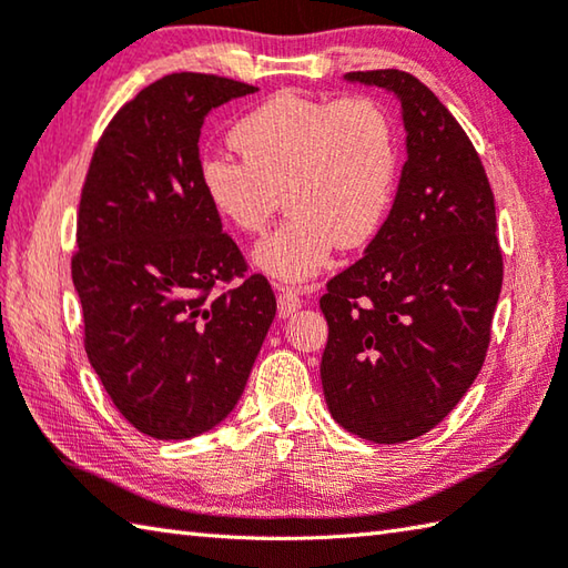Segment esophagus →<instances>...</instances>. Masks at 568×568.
<instances>
[{"label":"esophagus","instance_id":"esophagus-1","mask_svg":"<svg viewBox=\"0 0 568 568\" xmlns=\"http://www.w3.org/2000/svg\"><path fill=\"white\" fill-rule=\"evenodd\" d=\"M303 293L297 291L293 285H281L277 287V315L281 317H291L295 310L303 305Z\"/></svg>","mask_w":568,"mask_h":568}]
</instances>
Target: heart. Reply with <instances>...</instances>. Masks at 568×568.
<instances>
[{
	"mask_svg": "<svg viewBox=\"0 0 568 568\" xmlns=\"http://www.w3.org/2000/svg\"><path fill=\"white\" fill-rule=\"evenodd\" d=\"M239 158L211 152L199 182L211 209L241 233H258L281 206L291 214L253 253L277 281H305L332 251L359 248L392 206L398 148L392 115L372 95L337 100L277 91L231 130Z\"/></svg>",
	"mask_w": 568,
	"mask_h": 568,
	"instance_id": "1",
	"label": "heart"
}]
</instances>
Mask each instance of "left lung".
Wrapping results in <instances>:
<instances>
[{
  "label": "left lung",
  "mask_w": 568,
  "mask_h": 568,
  "mask_svg": "<svg viewBox=\"0 0 568 568\" xmlns=\"http://www.w3.org/2000/svg\"><path fill=\"white\" fill-rule=\"evenodd\" d=\"M347 78L402 100L408 160L384 226L320 297V376L342 428L392 446L436 428L483 369L503 248L480 154L436 93L398 69Z\"/></svg>",
  "instance_id": "left-lung-1"
}]
</instances>
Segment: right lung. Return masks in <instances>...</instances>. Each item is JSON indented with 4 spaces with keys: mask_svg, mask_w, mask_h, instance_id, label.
Here are the masks:
<instances>
[{
    "mask_svg": "<svg viewBox=\"0 0 568 568\" xmlns=\"http://www.w3.org/2000/svg\"><path fill=\"white\" fill-rule=\"evenodd\" d=\"M253 91L164 75L118 110L88 164L71 258L83 347L144 436L194 438L224 420L275 317L271 283L248 275L199 182L206 113Z\"/></svg>",
    "mask_w": 568,
    "mask_h": 568,
    "instance_id": "right-lung-1",
    "label": "right lung"
}]
</instances>
